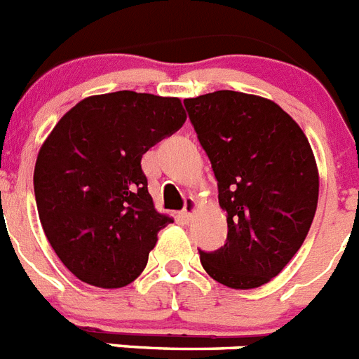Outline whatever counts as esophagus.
<instances>
[{
	"mask_svg": "<svg viewBox=\"0 0 359 359\" xmlns=\"http://www.w3.org/2000/svg\"><path fill=\"white\" fill-rule=\"evenodd\" d=\"M196 209H198V203H196L194 198H187L185 200V209H183L182 217L185 222H191L192 216L196 214Z\"/></svg>",
	"mask_w": 359,
	"mask_h": 359,
	"instance_id": "obj_1",
	"label": "esophagus"
}]
</instances>
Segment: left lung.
<instances>
[{"label": "left lung", "mask_w": 359, "mask_h": 359, "mask_svg": "<svg viewBox=\"0 0 359 359\" xmlns=\"http://www.w3.org/2000/svg\"><path fill=\"white\" fill-rule=\"evenodd\" d=\"M217 180L226 243L200 250L203 269L231 289L280 274L312 225L320 176L299 125L267 97L216 90L183 101Z\"/></svg>", "instance_id": "1"}]
</instances>
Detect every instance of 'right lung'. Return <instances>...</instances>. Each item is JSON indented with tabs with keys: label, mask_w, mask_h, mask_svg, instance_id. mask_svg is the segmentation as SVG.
<instances>
[{
	"label": "right lung",
	"mask_w": 359,
	"mask_h": 359,
	"mask_svg": "<svg viewBox=\"0 0 359 359\" xmlns=\"http://www.w3.org/2000/svg\"><path fill=\"white\" fill-rule=\"evenodd\" d=\"M185 119L177 97L110 92L79 101L43 142L34 168L39 222L78 280L119 289L147 267L172 217L154 209L142 158Z\"/></svg>",
	"instance_id": "1"
}]
</instances>
